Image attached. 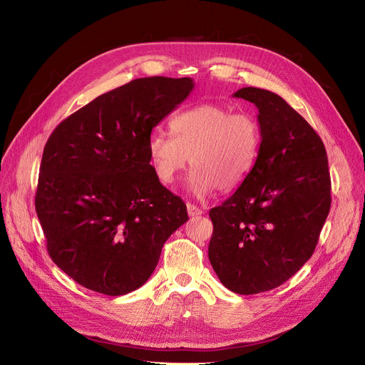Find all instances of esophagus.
Instances as JSON below:
<instances>
[{
  "instance_id": "obj_1",
  "label": "esophagus",
  "mask_w": 365,
  "mask_h": 365,
  "mask_svg": "<svg viewBox=\"0 0 365 365\" xmlns=\"http://www.w3.org/2000/svg\"><path fill=\"white\" fill-rule=\"evenodd\" d=\"M186 208H187V215H189L190 217H198V216L202 215V210H201L200 207L194 205V204H189V202H187Z\"/></svg>"
}]
</instances>
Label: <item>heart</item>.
Masks as SVG:
<instances>
[{
  "mask_svg": "<svg viewBox=\"0 0 365 365\" xmlns=\"http://www.w3.org/2000/svg\"><path fill=\"white\" fill-rule=\"evenodd\" d=\"M171 134L155 130L148 140V155L155 176L175 185L192 164L189 190L207 195L237 189L253 170L262 145V130L250 113H232L217 103H200L178 113Z\"/></svg>",
  "mask_w": 365,
  "mask_h": 365,
  "instance_id": "1",
  "label": "heart"
}]
</instances>
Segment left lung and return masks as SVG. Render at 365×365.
<instances>
[{
  "label": "left lung",
  "mask_w": 365,
  "mask_h": 365,
  "mask_svg": "<svg viewBox=\"0 0 365 365\" xmlns=\"http://www.w3.org/2000/svg\"><path fill=\"white\" fill-rule=\"evenodd\" d=\"M259 109L262 145L250 175L210 210L208 259L234 293L269 292L290 279L315 250L331 205V180L317 131L278 94L234 93Z\"/></svg>",
  "instance_id": "obj_1"
}]
</instances>
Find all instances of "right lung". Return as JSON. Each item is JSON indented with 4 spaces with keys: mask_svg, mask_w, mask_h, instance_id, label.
I'll return each instance as SVG.
<instances>
[{
    "mask_svg": "<svg viewBox=\"0 0 365 365\" xmlns=\"http://www.w3.org/2000/svg\"><path fill=\"white\" fill-rule=\"evenodd\" d=\"M192 88V78L133 80L72 113L48 138L35 210L51 260L86 289L138 290L187 220L185 202L155 176L148 140Z\"/></svg>",
    "mask_w": 365,
    "mask_h": 365,
    "instance_id": "1",
    "label": "right lung"
}]
</instances>
